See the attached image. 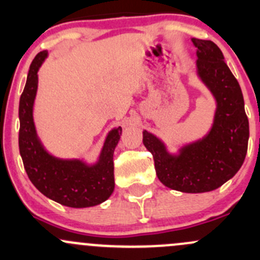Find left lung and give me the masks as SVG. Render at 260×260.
Wrapping results in <instances>:
<instances>
[{"instance_id": "left-lung-1", "label": "left lung", "mask_w": 260, "mask_h": 260, "mask_svg": "<svg viewBox=\"0 0 260 260\" xmlns=\"http://www.w3.org/2000/svg\"><path fill=\"white\" fill-rule=\"evenodd\" d=\"M196 48V73L216 102L214 122L203 138L177 153L143 131V145L152 153L158 180L172 190L209 192L224 185L242 167L248 151L249 122L239 83L225 62L221 50L210 40L191 39Z\"/></svg>"}]
</instances>
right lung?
Here are the masks:
<instances>
[{
    "instance_id": "1",
    "label": "right lung",
    "mask_w": 260,
    "mask_h": 260,
    "mask_svg": "<svg viewBox=\"0 0 260 260\" xmlns=\"http://www.w3.org/2000/svg\"><path fill=\"white\" fill-rule=\"evenodd\" d=\"M48 51L39 52L30 65L25 89L20 98L18 147L28 179L46 198L69 208H90L104 203L114 190L113 153L122 127L107 135L99 158L89 165L81 159H64L45 149L34 122V103L38 91V72Z\"/></svg>"
}]
</instances>
